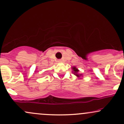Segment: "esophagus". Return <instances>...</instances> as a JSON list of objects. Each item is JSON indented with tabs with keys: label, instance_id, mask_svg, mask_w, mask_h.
<instances>
[{
	"label": "esophagus",
	"instance_id": "esophagus-1",
	"mask_svg": "<svg viewBox=\"0 0 124 124\" xmlns=\"http://www.w3.org/2000/svg\"><path fill=\"white\" fill-rule=\"evenodd\" d=\"M58 62H61V59H59V60H58Z\"/></svg>",
	"mask_w": 124,
	"mask_h": 124
}]
</instances>
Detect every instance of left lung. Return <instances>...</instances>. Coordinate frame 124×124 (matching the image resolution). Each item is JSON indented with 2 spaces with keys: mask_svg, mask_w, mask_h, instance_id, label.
<instances>
[{
  "mask_svg": "<svg viewBox=\"0 0 124 124\" xmlns=\"http://www.w3.org/2000/svg\"><path fill=\"white\" fill-rule=\"evenodd\" d=\"M73 71H74V74H75L76 76H77V77H80V76H81V75H80V74H77V72H78V70L77 69H76V67H73Z\"/></svg>",
  "mask_w": 124,
  "mask_h": 124,
  "instance_id": "1",
  "label": "left lung"
}]
</instances>
